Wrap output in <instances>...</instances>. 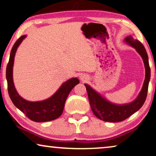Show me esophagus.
I'll list each match as a JSON object with an SVG mask.
<instances>
[{
    "instance_id": "34e87169",
    "label": "esophagus",
    "mask_w": 156,
    "mask_h": 156,
    "mask_svg": "<svg viewBox=\"0 0 156 156\" xmlns=\"http://www.w3.org/2000/svg\"><path fill=\"white\" fill-rule=\"evenodd\" d=\"M80 80L82 81H86L87 80V76L85 75V74H82V75L80 76Z\"/></svg>"
}]
</instances>
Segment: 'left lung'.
Masks as SVG:
<instances>
[{"label": "left lung", "mask_w": 156, "mask_h": 156, "mask_svg": "<svg viewBox=\"0 0 156 156\" xmlns=\"http://www.w3.org/2000/svg\"><path fill=\"white\" fill-rule=\"evenodd\" d=\"M124 41L136 49L138 54L141 56L144 62L146 76L142 89L138 97L129 104L117 105L111 103L102 97L88 84H84L88 94L89 104L94 114L98 119L108 122H120L131 116L144 105L148 92V83L151 78V69L146 49L141 42L137 40H133L131 36L126 37Z\"/></svg>", "instance_id": "1"}]
</instances>
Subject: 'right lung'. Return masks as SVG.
Wrapping results in <instances>:
<instances>
[{
  "instance_id": "right-lung-1",
  "label": "right lung",
  "mask_w": 156,
  "mask_h": 156,
  "mask_svg": "<svg viewBox=\"0 0 156 156\" xmlns=\"http://www.w3.org/2000/svg\"><path fill=\"white\" fill-rule=\"evenodd\" d=\"M26 35H23L15 42L10 52L9 62L6 67V80L10 98L18 109L24 113L27 118L35 122H45L55 120L62 114L66 99L72 89L79 84L77 78H72L63 83L59 89L48 99L40 101H29L23 99L17 92L12 80V67L14 57L18 46Z\"/></svg>"
}]
</instances>
